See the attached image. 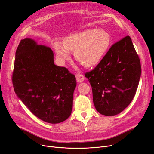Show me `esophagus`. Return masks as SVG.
I'll return each mask as SVG.
<instances>
[{"label":"esophagus","instance_id":"34e87169","mask_svg":"<svg viewBox=\"0 0 154 154\" xmlns=\"http://www.w3.org/2000/svg\"><path fill=\"white\" fill-rule=\"evenodd\" d=\"M76 78L77 82H79V83H81V82L84 81V80H85L84 76H83V74H82L80 73H77L76 74Z\"/></svg>","mask_w":154,"mask_h":154}]
</instances>
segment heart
Wrapping results in <instances>:
<instances>
[{
    "label": "heart",
    "instance_id": "b5f03b06",
    "mask_svg": "<svg viewBox=\"0 0 154 154\" xmlns=\"http://www.w3.org/2000/svg\"><path fill=\"white\" fill-rule=\"evenodd\" d=\"M110 35L103 29H87L67 36L63 44L56 41L53 47L60 60H67L70 51H74V57L85 67H92L100 62L108 49Z\"/></svg>",
    "mask_w": 154,
    "mask_h": 154
}]
</instances>
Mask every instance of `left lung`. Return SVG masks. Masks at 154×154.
Returning <instances> with one entry per match:
<instances>
[{
  "label": "left lung",
  "mask_w": 154,
  "mask_h": 154,
  "mask_svg": "<svg viewBox=\"0 0 154 154\" xmlns=\"http://www.w3.org/2000/svg\"><path fill=\"white\" fill-rule=\"evenodd\" d=\"M141 74L140 60L127 36L112 45L95 69L85 74L96 110L107 116L122 112L136 94Z\"/></svg>",
  "instance_id": "8db88e82"
}]
</instances>
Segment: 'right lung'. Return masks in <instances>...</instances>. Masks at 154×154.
<instances>
[{
	"mask_svg": "<svg viewBox=\"0 0 154 154\" xmlns=\"http://www.w3.org/2000/svg\"><path fill=\"white\" fill-rule=\"evenodd\" d=\"M12 81L18 98L41 120L55 124L71 116L76 78L66 67L56 66L48 46L30 38L21 40Z\"/></svg>",
	"mask_w": 154,
	"mask_h": 154,
	"instance_id": "1",
	"label": "right lung"
}]
</instances>
